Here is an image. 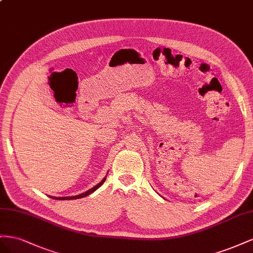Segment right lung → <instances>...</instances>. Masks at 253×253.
<instances>
[{"label": "right lung", "instance_id": "obj_1", "mask_svg": "<svg viewBox=\"0 0 253 253\" xmlns=\"http://www.w3.org/2000/svg\"><path fill=\"white\" fill-rule=\"evenodd\" d=\"M105 180H106V178H104V179L102 180V181H100L98 184H96L95 186H93L92 189H90L89 191H86V192H84V193H83V194H81V195H76V196H72V197H53V198H54V199H58V200H70V199H79V198L85 197V196H88V195L92 194L94 191H96V190L98 189V187L105 182Z\"/></svg>", "mask_w": 253, "mask_h": 253}]
</instances>
